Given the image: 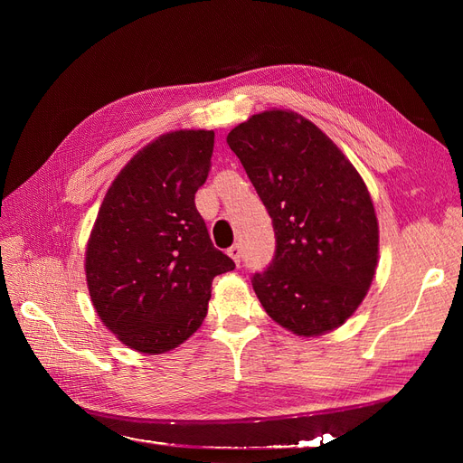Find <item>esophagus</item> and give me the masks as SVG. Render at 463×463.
Here are the masks:
<instances>
[{"mask_svg": "<svg viewBox=\"0 0 463 463\" xmlns=\"http://www.w3.org/2000/svg\"><path fill=\"white\" fill-rule=\"evenodd\" d=\"M228 255L237 262V264H240V260H241V247L240 245H232L230 249H228Z\"/></svg>", "mask_w": 463, "mask_h": 463, "instance_id": "34e87169", "label": "esophagus"}]
</instances>
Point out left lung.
<instances>
[{
	"label": "left lung",
	"mask_w": 463,
	"mask_h": 463,
	"mask_svg": "<svg viewBox=\"0 0 463 463\" xmlns=\"http://www.w3.org/2000/svg\"><path fill=\"white\" fill-rule=\"evenodd\" d=\"M228 145L272 218L274 259L250 278L264 311L298 335L338 328L367 296L378 259L361 175L315 123L286 109L240 123Z\"/></svg>",
	"instance_id": "1"
}]
</instances>
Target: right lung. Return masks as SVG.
I'll list each match as a JSON object with an SVG mask.
<instances>
[{
    "mask_svg": "<svg viewBox=\"0 0 463 463\" xmlns=\"http://www.w3.org/2000/svg\"><path fill=\"white\" fill-rule=\"evenodd\" d=\"M213 131H174L138 150L108 189L87 247L98 317L131 349L164 354L203 325L210 286L235 262L194 206Z\"/></svg>",
    "mask_w": 463,
    "mask_h": 463,
    "instance_id": "right-lung-1",
    "label": "right lung"
}]
</instances>
